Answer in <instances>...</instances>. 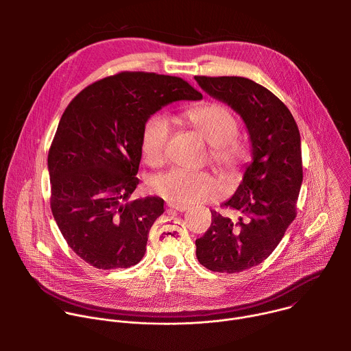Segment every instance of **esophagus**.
Here are the masks:
<instances>
[{"mask_svg": "<svg viewBox=\"0 0 351 351\" xmlns=\"http://www.w3.org/2000/svg\"><path fill=\"white\" fill-rule=\"evenodd\" d=\"M168 207L171 210H175V211H179V213H183V211H187L189 207L187 206H182V204H173V203H168Z\"/></svg>", "mask_w": 351, "mask_h": 351, "instance_id": "esophagus-1", "label": "esophagus"}]
</instances>
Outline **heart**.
Instances as JSON below:
<instances>
[{
    "mask_svg": "<svg viewBox=\"0 0 351 351\" xmlns=\"http://www.w3.org/2000/svg\"><path fill=\"white\" fill-rule=\"evenodd\" d=\"M186 122L210 145V161L223 176L234 175L244 158V147L234 136L237 122L233 114L217 103H206L189 108L183 114ZM172 128L165 115L149 118L141 134V154L149 167H161ZM152 190L173 204H194L211 198L217 193V183L207 172H187L172 169L156 176L149 183Z\"/></svg>",
    "mask_w": 351,
    "mask_h": 351,
    "instance_id": "b5f03b06",
    "label": "heart"
}]
</instances>
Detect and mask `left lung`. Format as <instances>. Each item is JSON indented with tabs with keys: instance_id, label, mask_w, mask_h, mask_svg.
I'll list each match as a JSON object with an SVG mask.
<instances>
[{
	"instance_id": "obj_1",
	"label": "left lung",
	"mask_w": 351,
	"mask_h": 351,
	"mask_svg": "<svg viewBox=\"0 0 351 351\" xmlns=\"http://www.w3.org/2000/svg\"><path fill=\"white\" fill-rule=\"evenodd\" d=\"M211 97L228 104L245 123L253 161L236 193L223 204L236 222L211 211L210 229L195 240L198 263L234 274L267 260L295 218L303 182L302 141L289 108L264 86L240 76H194Z\"/></svg>"
}]
</instances>
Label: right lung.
I'll list each match as a JSON object with an SVG mask.
<instances>
[{
  "mask_svg": "<svg viewBox=\"0 0 351 351\" xmlns=\"http://www.w3.org/2000/svg\"><path fill=\"white\" fill-rule=\"evenodd\" d=\"M203 95L186 80L121 72L82 90L66 107L48 152L51 211L68 245L98 269L129 268L144 257L164 199L129 202L138 184L148 118Z\"/></svg>",
  "mask_w": 351,
  "mask_h": 351,
  "instance_id": "right-lung-1",
  "label": "right lung"
}]
</instances>
